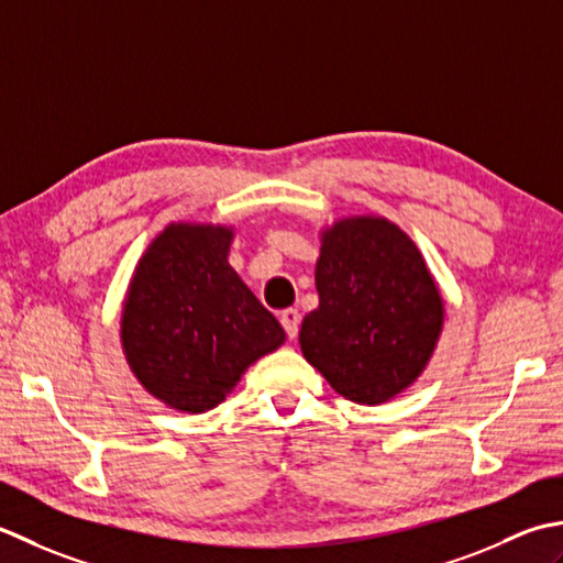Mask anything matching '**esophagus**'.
Listing matches in <instances>:
<instances>
[{
    "label": "esophagus",
    "instance_id": "esophagus-1",
    "mask_svg": "<svg viewBox=\"0 0 563 563\" xmlns=\"http://www.w3.org/2000/svg\"><path fill=\"white\" fill-rule=\"evenodd\" d=\"M279 320L286 330V335L294 340L298 335V325H301V316H298L296 308H286V311L279 313Z\"/></svg>",
    "mask_w": 563,
    "mask_h": 563
}]
</instances>
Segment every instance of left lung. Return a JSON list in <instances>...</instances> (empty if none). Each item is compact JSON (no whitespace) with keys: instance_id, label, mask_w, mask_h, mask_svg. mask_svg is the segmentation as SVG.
Returning a JSON list of instances; mask_svg holds the SVG:
<instances>
[{"instance_id":"8db88e82","label":"left lung","mask_w":563,"mask_h":563,"mask_svg":"<svg viewBox=\"0 0 563 563\" xmlns=\"http://www.w3.org/2000/svg\"><path fill=\"white\" fill-rule=\"evenodd\" d=\"M318 238V308L298 345L340 396L386 404L432 360L446 313L440 286L410 235L384 216H342Z\"/></svg>"}]
</instances>
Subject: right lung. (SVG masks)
<instances>
[{
  "instance_id": "add662e5",
  "label": "right lung",
  "mask_w": 563,
  "mask_h": 563,
  "mask_svg": "<svg viewBox=\"0 0 563 563\" xmlns=\"http://www.w3.org/2000/svg\"><path fill=\"white\" fill-rule=\"evenodd\" d=\"M235 228L169 223L137 260L121 306V347L147 394L172 410L223 404L250 364L279 350L277 323L228 262Z\"/></svg>"
}]
</instances>
